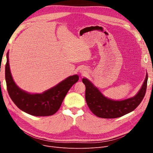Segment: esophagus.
<instances>
[{
	"label": "esophagus",
	"mask_w": 153,
	"mask_h": 153,
	"mask_svg": "<svg viewBox=\"0 0 153 153\" xmlns=\"http://www.w3.org/2000/svg\"><path fill=\"white\" fill-rule=\"evenodd\" d=\"M80 73L82 74V75H84V74H85V71H84V70H81Z\"/></svg>",
	"instance_id": "esophagus-1"
}]
</instances>
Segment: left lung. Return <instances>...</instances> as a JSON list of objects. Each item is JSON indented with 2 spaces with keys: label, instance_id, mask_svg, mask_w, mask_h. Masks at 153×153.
<instances>
[{
  "label": "left lung",
  "instance_id": "8db88e82",
  "mask_svg": "<svg viewBox=\"0 0 153 153\" xmlns=\"http://www.w3.org/2000/svg\"><path fill=\"white\" fill-rule=\"evenodd\" d=\"M147 73L140 90L133 98L121 101H114L106 98L98 88L94 86L87 78L82 82L85 85V100L91 112L97 117L113 119L122 117L132 112L140 105L146 92Z\"/></svg>",
  "mask_w": 153,
  "mask_h": 153
}]
</instances>
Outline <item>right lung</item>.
<instances>
[{
	"mask_svg": "<svg viewBox=\"0 0 153 153\" xmlns=\"http://www.w3.org/2000/svg\"><path fill=\"white\" fill-rule=\"evenodd\" d=\"M8 94L18 108L34 116H49L56 113L68 91L78 80V76H69L42 94H29L20 89L13 81L9 65L8 53L5 68Z\"/></svg>",
	"mask_w": 153,
	"mask_h": 153,
	"instance_id": "1",
	"label": "right lung"
}]
</instances>
